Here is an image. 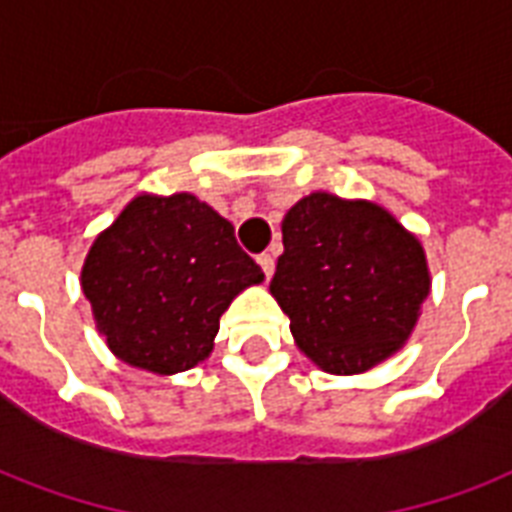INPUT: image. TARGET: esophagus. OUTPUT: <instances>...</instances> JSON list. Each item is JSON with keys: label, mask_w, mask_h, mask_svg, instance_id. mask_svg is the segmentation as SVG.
Returning a JSON list of instances; mask_svg holds the SVG:
<instances>
[{"label": "esophagus", "mask_w": 512, "mask_h": 512, "mask_svg": "<svg viewBox=\"0 0 512 512\" xmlns=\"http://www.w3.org/2000/svg\"><path fill=\"white\" fill-rule=\"evenodd\" d=\"M257 263H260V268H263L265 279H271V276H273V268H276V260H273L271 252H263V255L257 257Z\"/></svg>", "instance_id": "obj_1"}]
</instances>
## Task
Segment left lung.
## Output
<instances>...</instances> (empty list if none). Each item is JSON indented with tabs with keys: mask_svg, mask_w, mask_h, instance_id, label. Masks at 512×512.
<instances>
[{
	"mask_svg": "<svg viewBox=\"0 0 512 512\" xmlns=\"http://www.w3.org/2000/svg\"><path fill=\"white\" fill-rule=\"evenodd\" d=\"M271 292L305 356L356 374L412 335L430 276L420 241L369 201L311 193L289 209Z\"/></svg>",
	"mask_w": 512,
	"mask_h": 512,
	"instance_id": "left-lung-1",
	"label": "left lung"
}]
</instances>
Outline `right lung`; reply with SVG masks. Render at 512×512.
I'll return each mask as SVG.
<instances>
[{
    "label": "right lung",
    "instance_id": "right-lung-1",
    "mask_svg": "<svg viewBox=\"0 0 512 512\" xmlns=\"http://www.w3.org/2000/svg\"><path fill=\"white\" fill-rule=\"evenodd\" d=\"M260 281L263 268L239 247L233 225L191 193L132 199L82 271L108 348L156 374L204 361L225 308Z\"/></svg>",
    "mask_w": 512,
    "mask_h": 512
}]
</instances>
